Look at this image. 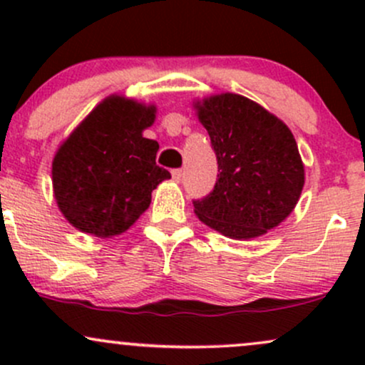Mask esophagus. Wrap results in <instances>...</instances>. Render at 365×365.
<instances>
[{
    "mask_svg": "<svg viewBox=\"0 0 365 365\" xmlns=\"http://www.w3.org/2000/svg\"><path fill=\"white\" fill-rule=\"evenodd\" d=\"M171 177H173L175 182H182V177H183V171L182 170H173L171 171Z\"/></svg>",
    "mask_w": 365,
    "mask_h": 365,
    "instance_id": "1",
    "label": "esophagus"
}]
</instances>
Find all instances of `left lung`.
Listing matches in <instances>:
<instances>
[{
  "label": "left lung",
  "mask_w": 365,
  "mask_h": 365,
  "mask_svg": "<svg viewBox=\"0 0 365 365\" xmlns=\"http://www.w3.org/2000/svg\"><path fill=\"white\" fill-rule=\"evenodd\" d=\"M194 108L220 171L211 194L194 200L197 217L235 240L276 228L295 209L305 182L290 128L261 104L232 92L209 96Z\"/></svg>",
  "instance_id": "1"
}]
</instances>
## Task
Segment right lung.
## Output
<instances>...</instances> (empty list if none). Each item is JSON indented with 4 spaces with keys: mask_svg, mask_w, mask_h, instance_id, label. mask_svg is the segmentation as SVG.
<instances>
[{
    "mask_svg": "<svg viewBox=\"0 0 365 365\" xmlns=\"http://www.w3.org/2000/svg\"><path fill=\"white\" fill-rule=\"evenodd\" d=\"M156 106L110 96L63 140L53 159V192L61 215L83 233L121 235L149 207L170 171L156 165L159 144L142 135Z\"/></svg>",
    "mask_w": 365,
    "mask_h": 365,
    "instance_id": "add662e5",
    "label": "right lung"
}]
</instances>
